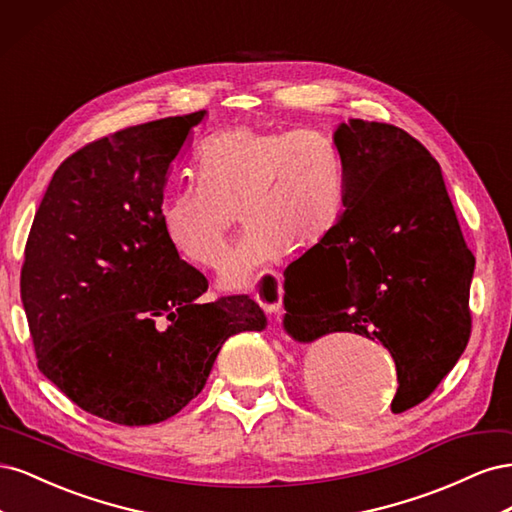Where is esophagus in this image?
Listing matches in <instances>:
<instances>
[{"label":"esophagus","mask_w":512,"mask_h":512,"mask_svg":"<svg viewBox=\"0 0 512 512\" xmlns=\"http://www.w3.org/2000/svg\"><path fill=\"white\" fill-rule=\"evenodd\" d=\"M254 299L269 314H277L282 309V280L275 271H269L260 277L254 290Z\"/></svg>","instance_id":"obj_1"}]
</instances>
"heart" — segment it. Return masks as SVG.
I'll return each instance as SVG.
<instances>
[{"label":"heart","instance_id":"heart-1","mask_svg":"<svg viewBox=\"0 0 512 512\" xmlns=\"http://www.w3.org/2000/svg\"><path fill=\"white\" fill-rule=\"evenodd\" d=\"M198 183L168 196L164 237L183 262L218 269L235 215L245 226L222 284L239 290L288 250H314L346 209L342 153L318 130L232 128L211 136L196 160Z\"/></svg>","mask_w":512,"mask_h":512}]
</instances>
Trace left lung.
Instances as JSON below:
<instances>
[{"label":"left lung","instance_id":"8db88e82","mask_svg":"<svg viewBox=\"0 0 512 512\" xmlns=\"http://www.w3.org/2000/svg\"><path fill=\"white\" fill-rule=\"evenodd\" d=\"M333 143L346 209L327 241L288 265L284 329L301 344L329 333L378 339L397 367L399 414L436 391L468 346L474 256L440 164L416 138L350 119Z\"/></svg>","mask_w":512,"mask_h":512}]
</instances>
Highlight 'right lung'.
<instances>
[{"mask_svg": "<svg viewBox=\"0 0 512 512\" xmlns=\"http://www.w3.org/2000/svg\"><path fill=\"white\" fill-rule=\"evenodd\" d=\"M205 115L141 123L72 153L29 230L21 299L38 369L117 425L177 414L230 335L267 327L247 294L200 303L207 277L164 237L170 164Z\"/></svg>", "mask_w": 512, "mask_h": 512, "instance_id": "right-lung-1", "label": "right lung"}]
</instances>
